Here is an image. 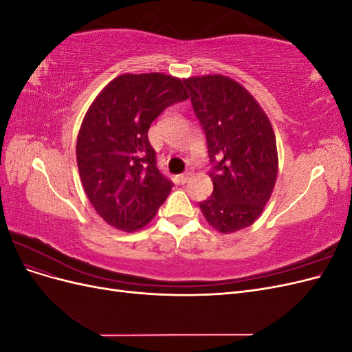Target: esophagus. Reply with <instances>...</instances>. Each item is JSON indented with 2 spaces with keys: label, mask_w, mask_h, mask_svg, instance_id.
<instances>
[{
  "label": "esophagus",
  "mask_w": 352,
  "mask_h": 352,
  "mask_svg": "<svg viewBox=\"0 0 352 352\" xmlns=\"http://www.w3.org/2000/svg\"><path fill=\"white\" fill-rule=\"evenodd\" d=\"M189 177H190V173H182V175H179V182H180V184H186L188 180H189Z\"/></svg>",
  "instance_id": "esophagus-1"
}]
</instances>
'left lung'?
I'll return each mask as SVG.
<instances>
[{
	"mask_svg": "<svg viewBox=\"0 0 352 352\" xmlns=\"http://www.w3.org/2000/svg\"><path fill=\"white\" fill-rule=\"evenodd\" d=\"M195 116L207 138L214 190L199 208L220 233L251 226L278 177L276 136L267 114L241 83L223 74L189 78Z\"/></svg>",
	"mask_w": 352,
	"mask_h": 352,
	"instance_id": "1",
	"label": "left lung"
}]
</instances>
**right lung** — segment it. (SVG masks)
<instances>
[{
	"label": "right lung",
	"instance_id": "add662e5",
	"mask_svg": "<svg viewBox=\"0 0 352 352\" xmlns=\"http://www.w3.org/2000/svg\"><path fill=\"white\" fill-rule=\"evenodd\" d=\"M188 97L177 78L126 73L91 104L78 135V168L92 207L110 226L140 230L166 201L173 184L160 173L148 129L168 105Z\"/></svg>",
	"mask_w": 352,
	"mask_h": 352
}]
</instances>
